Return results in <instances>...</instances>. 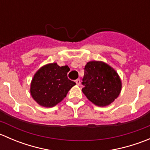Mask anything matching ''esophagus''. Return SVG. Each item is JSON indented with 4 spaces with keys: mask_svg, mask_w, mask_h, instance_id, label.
<instances>
[{
    "mask_svg": "<svg viewBox=\"0 0 150 150\" xmlns=\"http://www.w3.org/2000/svg\"><path fill=\"white\" fill-rule=\"evenodd\" d=\"M75 83H76V84L78 85V86H80V85H81V80L77 79L76 81H75Z\"/></svg>",
    "mask_w": 150,
    "mask_h": 150,
    "instance_id": "1",
    "label": "esophagus"
}]
</instances>
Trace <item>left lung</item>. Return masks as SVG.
<instances>
[{
    "label": "left lung",
    "mask_w": 150,
    "mask_h": 150,
    "mask_svg": "<svg viewBox=\"0 0 150 150\" xmlns=\"http://www.w3.org/2000/svg\"><path fill=\"white\" fill-rule=\"evenodd\" d=\"M83 93L98 107L112 103L120 95L122 81L114 68L102 61H91L85 66Z\"/></svg>",
    "instance_id": "1"
}]
</instances>
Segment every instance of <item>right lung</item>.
<instances>
[{
	"mask_svg": "<svg viewBox=\"0 0 150 150\" xmlns=\"http://www.w3.org/2000/svg\"><path fill=\"white\" fill-rule=\"evenodd\" d=\"M68 66L49 63L39 68L30 83V94L40 106L53 107L66 97L75 83L67 78Z\"/></svg>",
	"mask_w": 150,
	"mask_h": 150,
	"instance_id": "add662e5",
	"label": "right lung"
}]
</instances>
